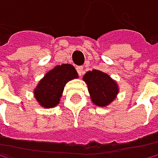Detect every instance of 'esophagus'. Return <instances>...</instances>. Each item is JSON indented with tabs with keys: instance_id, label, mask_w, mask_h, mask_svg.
Segmentation results:
<instances>
[{
	"instance_id": "1",
	"label": "esophagus",
	"mask_w": 158,
	"mask_h": 158,
	"mask_svg": "<svg viewBox=\"0 0 158 158\" xmlns=\"http://www.w3.org/2000/svg\"><path fill=\"white\" fill-rule=\"evenodd\" d=\"M76 70H77V72H78L79 76L83 75V73H84V68H83V66H77V67H76Z\"/></svg>"
}]
</instances>
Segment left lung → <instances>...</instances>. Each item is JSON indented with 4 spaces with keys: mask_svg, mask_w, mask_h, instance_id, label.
Listing matches in <instances>:
<instances>
[{
    "mask_svg": "<svg viewBox=\"0 0 158 158\" xmlns=\"http://www.w3.org/2000/svg\"><path fill=\"white\" fill-rule=\"evenodd\" d=\"M83 80L88 86L91 101L96 106L105 107L110 105L119 93L116 81L100 70L88 71L83 76Z\"/></svg>",
    "mask_w": 158,
    "mask_h": 158,
    "instance_id": "1",
    "label": "left lung"
}]
</instances>
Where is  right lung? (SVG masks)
I'll list each match as a JSON object with an SVG mask.
<instances>
[{
	"instance_id": "add662e5",
	"label": "right lung",
	"mask_w": 158,
	"mask_h": 158,
	"mask_svg": "<svg viewBox=\"0 0 158 158\" xmlns=\"http://www.w3.org/2000/svg\"><path fill=\"white\" fill-rule=\"evenodd\" d=\"M75 78H78V73L73 65H57L39 81L33 91L34 97L41 107L54 108L59 104L66 83Z\"/></svg>"
}]
</instances>
